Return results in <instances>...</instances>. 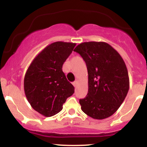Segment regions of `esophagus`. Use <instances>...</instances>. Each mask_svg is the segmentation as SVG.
I'll use <instances>...</instances> for the list:
<instances>
[{
  "label": "esophagus",
  "mask_w": 147,
  "mask_h": 147,
  "mask_svg": "<svg viewBox=\"0 0 147 147\" xmlns=\"http://www.w3.org/2000/svg\"><path fill=\"white\" fill-rule=\"evenodd\" d=\"M77 84H78V82H77V81H75V82H73V83H72V84H73V86L75 87H76L77 86Z\"/></svg>",
  "instance_id": "esophagus-1"
}]
</instances>
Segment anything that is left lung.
Here are the masks:
<instances>
[{"mask_svg": "<svg viewBox=\"0 0 147 147\" xmlns=\"http://www.w3.org/2000/svg\"><path fill=\"white\" fill-rule=\"evenodd\" d=\"M74 51L83 58L88 74V94L79 99L82 111L96 119L110 117L124 102L129 89L124 60L105 42H84Z\"/></svg>", "mask_w": 147, "mask_h": 147, "instance_id": "left-lung-1", "label": "left lung"}]
</instances>
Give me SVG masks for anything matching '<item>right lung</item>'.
Segmentation results:
<instances>
[{
  "instance_id": "add662e5",
  "label": "right lung",
  "mask_w": 147,
  "mask_h": 147,
  "mask_svg": "<svg viewBox=\"0 0 147 147\" xmlns=\"http://www.w3.org/2000/svg\"><path fill=\"white\" fill-rule=\"evenodd\" d=\"M76 43L57 41L35 57L25 73L24 90L32 107L45 117L59 113L75 88L62 70Z\"/></svg>"
}]
</instances>
